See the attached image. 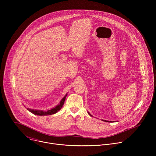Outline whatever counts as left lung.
<instances>
[{
	"mask_svg": "<svg viewBox=\"0 0 156 156\" xmlns=\"http://www.w3.org/2000/svg\"><path fill=\"white\" fill-rule=\"evenodd\" d=\"M87 113H88V114H89V115H91V117H93V116H92V115L90 114V112H87ZM102 121H104V122H109V121H108V120H102Z\"/></svg>",
	"mask_w": 156,
	"mask_h": 156,
	"instance_id": "1",
	"label": "left lung"
}]
</instances>
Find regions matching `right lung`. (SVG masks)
Segmentation results:
<instances>
[{
    "label": "right lung",
    "mask_w": 156,
    "mask_h": 156,
    "mask_svg": "<svg viewBox=\"0 0 156 156\" xmlns=\"http://www.w3.org/2000/svg\"><path fill=\"white\" fill-rule=\"evenodd\" d=\"M66 96H67V94H65V96L62 99V100L60 101V103L58 105H57L55 107H53L50 110H36V109L29 108H27V110H29L30 112L33 113V114L36 115H40V116L49 115H52V114H56L58 111L60 110L62 108V107H63Z\"/></svg>",
    "instance_id": "add662e5"
}]
</instances>
